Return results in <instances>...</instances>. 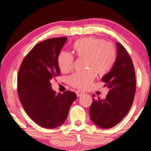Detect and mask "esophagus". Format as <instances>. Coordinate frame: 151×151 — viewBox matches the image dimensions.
<instances>
[{
    "mask_svg": "<svg viewBox=\"0 0 151 151\" xmlns=\"http://www.w3.org/2000/svg\"><path fill=\"white\" fill-rule=\"evenodd\" d=\"M84 94V93L81 91H76V95H77V96L78 97V98H79V97L82 96Z\"/></svg>",
    "mask_w": 151,
    "mask_h": 151,
    "instance_id": "34e87169",
    "label": "esophagus"
}]
</instances>
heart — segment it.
Segmentation results:
<instances>
[{"instance_id": "1", "label": "heart", "mask_w": 151, "mask_h": 151, "mask_svg": "<svg viewBox=\"0 0 151 151\" xmlns=\"http://www.w3.org/2000/svg\"><path fill=\"white\" fill-rule=\"evenodd\" d=\"M73 49L78 57L85 58V69H88L74 73L69 78V84L80 89H85L90 85L96 77L95 72L100 76L109 73L116 61L114 45L105 42L102 39L91 37L80 38L74 42ZM58 64L62 71H69L73 67V57L63 51L58 55Z\"/></svg>"}]
</instances>
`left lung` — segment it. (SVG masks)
Returning a JSON list of instances; mask_svg holds the SVG:
<instances>
[{
	"label": "left lung",
	"instance_id": "1",
	"mask_svg": "<svg viewBox=\"0 0 151 151\" xmlns=\"http://www.w3.org/2000/svg\"><path fill=\"white\" fill-rule=\"evenodd\" d=\"M116 61L102 81L109 93L106 98L95 99L89 109L90 118L95 124L107 129L120 122L129 113L136 91L135 72L129 53L119 42H116Z\"/></svg>",
	"mask_w": 151,
	"mask_h": 151
}]
</instances>
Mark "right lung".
Instances as JSON below:
<instances>
[{"label":"right lung","instance_id":"right-lung-1","mask_svg":"<svg viewBox=\"0 0 151 151\" xmlns=\"http://www.w3.org/2000/svg\"><path fill=\"white\" fill-rule=\"evenodd\" d=\"M67 38H53L39 42L24 57L18 74L20 103L28 116L45 129H54L65 122L69 108L77 98L70 91L55 93L51 80L59 76L58 58Z\"/></svg>","mask_w":151,"mask_h":151}]
</instances>
